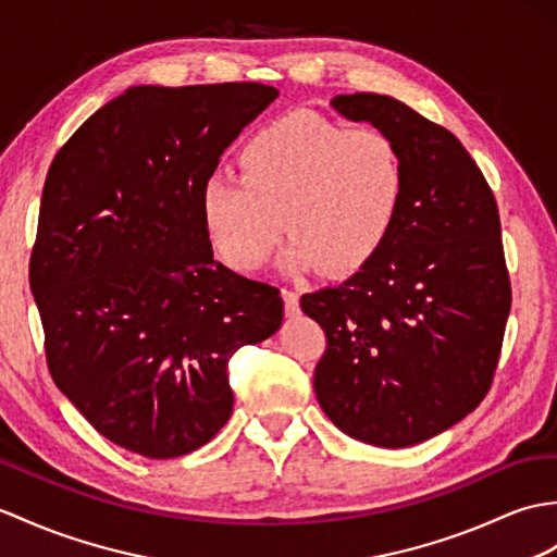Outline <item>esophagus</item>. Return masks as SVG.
Returning <instances> with one entry per match:
<instances>
[{
    "mask_svg": "<svg viewBox=\"0 0 557 557\" xmlns=\"http://www.w3.org/2000/svg\"><path fill=\"white\" fill-rule=\"evenodd\" d=\"M282 301H284V313H287L289 318L299 313V294L292 289H282Z\"/></svg>",
    "mask_w": 557,
    "mask_h": 557,
    "instance_id": "34e87169",
    "label": "esophagus"
}]
</instances>
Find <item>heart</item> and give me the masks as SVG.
<instances>
[{
	"label": "heart",
	"mask_w": 557,
	"mask_h": 557,
	"mask_svg": "<svg viewBox=\"0 0 557 557\" xmlns=\"http://www.w3.org/2000/svg\"><path fill=\"white\" fill-rule=\"evenodd\" d=\"M242 175L213 173L199 215L218 256L239 273L263 268L282 237L287 273L348 275L389 239L406 191L404 161L380 131H348L289 113L258 131L239 153ZM285 225H281V220Z\"/></svg>",
	"instance_id": "1"
}]
</instances>
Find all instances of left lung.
Returning a JSON list of instances; mask_svg holds the SVG:
<instances>
[{
	"label": "left lung",
	"mask_w": 557,
	"mask_h": 557,
	"mask_svg": "<svg viewBox=\"0 0 557 557\" xmlns=\"http://www.w3.org/2000/svg\"><path fill=\"white\" fill-rule=\"evenodd\" d=\"M332 109L394 141L406 191L380 253L301 296L327 334L315 396L358 442L416 446L472 412L494 380L510 313L498 206L458 137L404 101L356 92Z\"/></svg>",
	"instance_id": "8db88e82"
}]
</instances>
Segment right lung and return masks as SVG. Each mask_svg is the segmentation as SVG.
I'll return each mask as SVG.
<instances>
[{
    "label": "right lung",
    "mask_w": 557,
    "mask_h": 557,
    "mask_svg": "<svg viewBox=\"0 0 557 557\" xmlns=\"http://www.w3.org/2000/svg\"><path fill=\"white\" fill-rule=\"evenodd\" d=\"M261 83L137 85L89 115L42 189L30 289L61 394L145 458L209 444L227 360L280 330V289L213 258L199 189L277 99Z\"/></svg>",
    "instance_id": "1"
}]
</instances>
